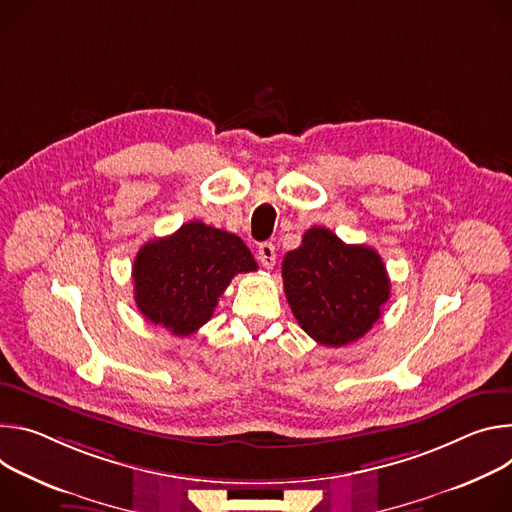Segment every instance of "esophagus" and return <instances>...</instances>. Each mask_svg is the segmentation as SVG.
Masks as SVG:
<instances>
[{
    "label": "esophagus",
    "instance_id": "34e87169",
    "mask_svg": "<svg viewBox=\"0 0 512 512\" xmlns=\"http://www.w3.org/2000/svg\"><path fill=\"white\" fill-rule=\"evenodd\" d=\"M258 260H260V264H262L264 268L270 270V268L276 264V248H274V244L262 242V244L258 246Z\"/></svg>",
    "mask_w": 512,
    "mask_h": 512
}]
</instances>
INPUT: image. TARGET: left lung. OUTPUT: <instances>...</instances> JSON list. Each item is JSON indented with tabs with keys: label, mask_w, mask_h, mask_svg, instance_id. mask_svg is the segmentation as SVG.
Listing matches in <instances>:
<instances>
[{
	"label": "left lung",
	"mask_w": 512,
	"mask_h": 512,
	"mask_svg": "<svg viewBox=\"0 0 512 512\" xmlns=\"http://www.w3.org/2000/svg\"><path fill=\"white\" fill-rule=\"evenodd\" d=\"M291 311L317 344L356 342L380 319L390 297L386 266L376 250L350 246L327 227H311L282 262Z\"/></svg>",
	"instance_id": "8db88e82"
}]
</instances>
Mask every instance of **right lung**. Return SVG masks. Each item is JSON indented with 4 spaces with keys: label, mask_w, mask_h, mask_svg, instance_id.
<instances>
[{
    "label": "right lung",
    "mask_w": 512,
    "mask_h": 512,
    "mask_svg": "<svg viewBox=\"0 0 512 512\" xmlns=\"http://www.w3.org/2000/svg\"><path fill=\"white\" fill-rule=\"evenodd\" d=\"M258 268L248 246L201 221L144 244L134 260V299L140 313L173 335L205 325L238 272Z\"/></svg>",
    "instance_id": "1"
}]
</instances>
